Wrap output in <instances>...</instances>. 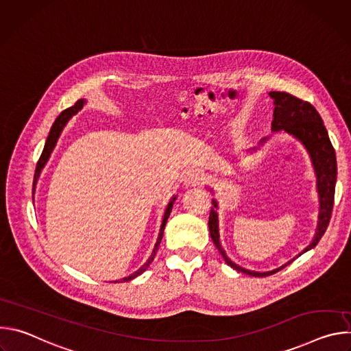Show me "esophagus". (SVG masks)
<instances>
[{"mask_svg":"<svg viewBox=\"0 0 351 351\" xmlns=\"http://www.w3.org/2000/svg\"><path fill=\"white\" fill-rule=\"evenodd\" d=\"M183 180L186 184H197L204 180V173L199 169H189L183 175Z\"/></svg>","mask_w":351,"mask_h":351,"instance_id":"esophagus-1","label":"esophagus"}]
</instances>
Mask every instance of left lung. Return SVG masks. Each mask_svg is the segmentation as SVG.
Wrapping results in <instances>:
<instances>
[{"label":"left lung","instance_id":"obj_1","mask_svg":"<svg viewBox=\"0 0 351 351\" xmlns=\"http://www.w3.org/2000/svg\"><path fill=\"white\" fill-rule=\"evenodd\" d=\"M271 98H274V121H272V130L274 132H286L295 137L303 143V145L307 148V152L311 157L313 167L317 175V189L319 194V217H318V226L314 236V240L307 245L298 256L304 254L308 250L314 248L324 233L326 232V228L329 225L333 203H335V186H336V178H337V164H336V154L335 148L329 140L328 130L324 126V121L319 117L318 111L308 103L303 101L289 93L285 91H271ZM267 137L263 138L260 143H265ZM214 207H211L208 226H210V234L211 239L218 248L219 254L223 257L225 263L232 267L233 269L243 272L245 275H252L257 278L269 276L276 274L278 271L287 267L291 261L298 258L295 256L293 260L287 261L285 265L268 271V272H256L250 271L245 268H241L236 265L225 253V250L221 245L219 241V229H218V214L215 208H218L217 199H213Z\"/></svg>","mask_w":351,"mask_h":351}]
</instances>
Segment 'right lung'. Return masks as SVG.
Segmentation results:
<instances>
[{
    "mask_svg": "<svg viewBox=\"0 0 351 351\" xmlns=\"http://www.w3.org/2000/svg\"><path fill=\"white\" fill-rule=\"evenodd\" d=\"M84 104H86V99H77L75 106H72V107H69L68 110L62 111V112L60 114V117L56 119V122H54V125H53L51 130H49V134H48V137H47V141H45L44 149H43V153H41L40 160H38L37 167H36L34 180H33V191H34V189H36V183H37V180H38V176H40V173H41V169L45 167V164H47V161H48L49 156H51L53 149H54V147H56V144H57V141H58V137H60V134H61V132H62L64 126H65V125H66V122L72 118V115L77 114V112L83 108V106H84ZM175 199H176V195H173V197H172V199H171L169 204H168V207H167V210H165V214H164V218H162V223H161V229H160V234H158L157 243H156V245H154V250H153L152 256H149V258L147 260V263H145L143 267H140L136 272H133L132 275H129V276H126V278H122L121 280H115V283H117V282H129V280L134 279L136 276L141 275V274H143V272L149 267V264L153 263V260H154V257H156V254H157V252H158L160 243H161V240H162L164 229H165L167 221H168V218H169V214H171V211H172V207H173Z\"/></svg>",
    "mask_w": 351,
    "mask_h": 351,
    "instance_id": "right-lung-1",
    "label": "right lung"
}]
</instances>
